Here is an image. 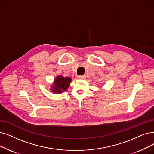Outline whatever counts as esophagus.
<instances>
[{
  "label": "esophagus",
  "mask_w": 154,
  "mask_h": 154,
  "mask_svg": "<svg viewBox=\"0 0 154 154\" xmlns=\"http://www.w3.org/2000/svg\"><path fill=\"white\" fill-rule=\"evenodd\" d=\"M78 78L79 79H83L85 78V76H78Z\"/></svg>",
  "instance_id": "obj_1"
}]
</instances>
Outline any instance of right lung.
Returning <instances> with one entry per match:
<instances>
[{
  "instance_id": "obj_1",
  "label": "right lung",
  "mask_w": 154,
  "mask_h": 154,
  "mask_svg": "<svg viewBox=\"0 0 154 154\" xmlns=\"http://www.w3.org/2000/svg\"><path fill=\"white\" fill-rule=\"evenodd\" d=\"M71 81L72 79L70 77H64L62 75H59L54 79L50 90L56 94L63 93L68 88Z\"/></svg>"
}]
</instances>
